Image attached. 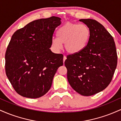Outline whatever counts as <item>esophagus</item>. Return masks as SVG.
<instances>
[{
  "mask_svg": "<svg viewBox=\"0 0 121 121\" xmlns=\"http://www.w3.org/2000/svg\"><path fill=\"white\" fill-rule=\"evenodd\" d=\"M66 57L65 56H64V57H63V62H65V60H66Z\"/></svg>",
  "mask_w": 121,
  "mask_h": 121,
  "instance_id": "obj_1",
  "label": "esophagus"
}]
</instances>
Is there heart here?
I'll return each instance as SVG.
<instances>
[{"label": "heart", "instance_id": "b5f03b06", "mask_svg": "<svg viewBox=\"0 0 121 121\" xmlns=\"http://www.w3.org/2000/svg\"><path fill=\"white\" fill-rule=\"evenodd\" d=\"M57 38H53L52 46L59 51L64 43L65 49L70 54L82 51L88 44L91 38V30L85 24L66 23L59 28L56 33Z\"/></svg>", "mask_w": 121, "mask_h": 121}]
</instances>
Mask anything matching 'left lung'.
Masks as SVG:
<instances>
[{
	"instance_id": "obj_1",
	"label": "left lung",
	"mask_w": 121,
	"mask_h": 121,
	"mask_svg": "<svg viewBox=\"0 0 121 121\" xmlns=\"http://www.w3.org/2000/svg\"><path fill=\"white\" fill-rule=\"evenodd\" d=\"M91 30V38L81 52L68 55L64 64L69 84L75 91L90 96L105 89L112 81L117 65L113 37L99 22L80 19Z\"/></svg>"
}]
</instances>
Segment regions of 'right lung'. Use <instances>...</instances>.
<instances>
[{
	"mask_svg": "<svg viewBox=\"0 0 121 121\" xmlns=\"http://www.w3.org/2000/svg\"><path fill=\"white\" fill-rule=\"evenodd\" d=\"M61 19L52 16L36 20L16 30L5 55V69L15 91L22 96L37 98L48 92L63 55L53 53V34Z\"/></svg>",
	"mask_w": 121,
	"mask_h": 121,
	"instance_id": "right-lung-1",
	"label": "right lung"
}]
</instances>
